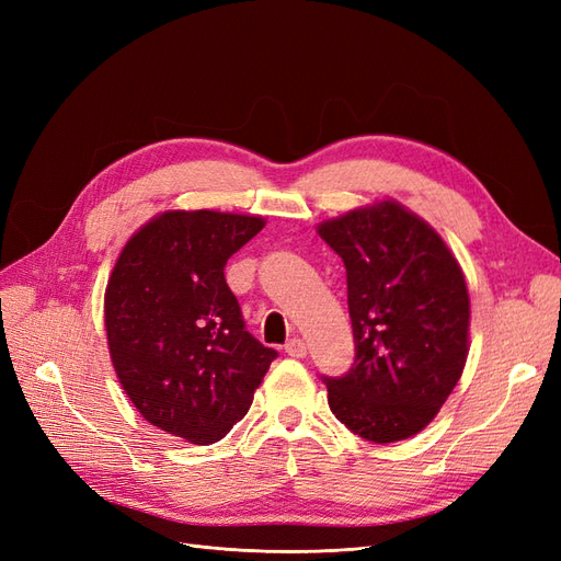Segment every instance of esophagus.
I'll return each mask as SVG.
<instances>
[{
    "label": "esophagus",
    "mask_w": 561,
    "mask_h": 561,
    "mask_svg": "<svg viewBox=\"0 0 561 561\" xmlns=\"http://www.w3.org/2000/svg\"><path fill=\"white\" fill-rule=\"evenodd\" d=\"M285 353L293 355V358H304V355H307V344H304V339L295 336L285 344Z\"/></svg>",
    "instance_id": "obj_1"
}]
</instances>
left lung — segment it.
I'll return each instance as SVG.
<instances>
[{
	"label": "left lung",
	"instance_id": "8db88e82",
	"mask_svg": "<svg viewBox=\"0 0 561 561\" xmlns=\"http://www.w3.org/2000/svg\"><path fill=\"white\" fill-rule=\"evenodd\" d=\"M346 266L355 360L322 377L332 414L369 443L423 431L468 358L470 297L439 233L396 201L318 225Z\"/></svg>",
	"mask_w": 561,
	"mask_h": 561
}]
</instances>
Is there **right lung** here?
Wrapping results in <instances>:
<instances>
[{
    "mask_svg": "<svg viewBox=\"0 0 561 561\" xmlns=\"http://www.w3.org/2000/svg\"><path fill=\"white\" fill-rule=\"evenodd\" d=\"M262 217L168 210L130 236L105 290L112 365L138 412L192 445L241 421L276 351L248 330L227 260Z\"/></svg>",
    "mask_w": 561,
    "mask_h": 561,
    "instance_id": "1",
    "label": "right lung"
}]
</instances>
